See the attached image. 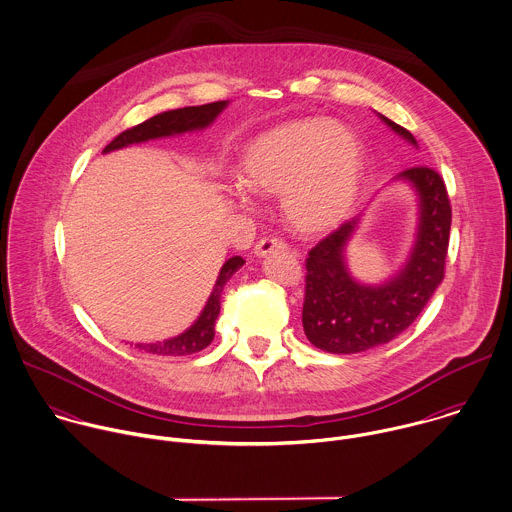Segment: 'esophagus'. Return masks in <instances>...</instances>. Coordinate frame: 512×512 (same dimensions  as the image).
<instances>
[{
  "instance_id": "1",
  "label": "esophagus",
  "mask_w": 512,
  "mask_h": 512,
  "mask_svg": "<svg viewBox=\"0 0 512 512\" xmlns=\"http://www.w3.org/2000/svg\"><path fill=\"white\" fill-rule=\"evenodd\" d=\"M253 251H255L257 257H267L275 251H287V243L281 241V239H275V237H265L255 245Z\"/></svg>"
}]
</instances>
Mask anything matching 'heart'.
Returning <instances> with one entry per match:
<instances>
[{"instance_id":"heart-1","label":"heart","mask_w":512,"mask_h":512,"mask_svg":"<svg viewBox=\"0 0 512 512\" xmlns=\"http://www.w3.org/2000/svg\"><path fill=\"white\" fill-rule=\"evenodd\" d=\"M365 175L357 133L327 117L283 121L249 139L239 181L257 195H281L287 225L301 235L337 227L353 209ZM245 201L241 191H235Z\"/></svg>"}]
</instances>
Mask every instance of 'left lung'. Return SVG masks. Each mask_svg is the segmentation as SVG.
I'll return each mask as SVG.
<instances>
[{"instance_id":"obj_1","label":"left lung","mask_w":512,"mask_h":512,"mask_svg":"<svg viewBox=\"0 0 512 512\" xmlns=\"http://www.w3.org/2000/svg\"><path fill=\"white\" fill-rule=\"evenodd\" d=\"M379 117L417 145L405 127L385 115ZM397 179L407 181L419 197V227L411 255L395 277L383 285H363L351 277L345 249L359 217L343 223L309 251L303 329L321 351L351 355L393 341L413 325L445 277L453 217L445 181L427 165L405 169Z\"/></svg>"}]
</instances>
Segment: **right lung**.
I'll use <instances>...</instances> for the list:
<instances>
[{"label":"right lung","instance_id":"right-lung-1","mask_svg":"<svg viewBox=\"0 0 512 512\" xmlns=\"http://www.w3.org/2000/svg\"><path fill=\"white\" fill-rule=\"evenodd\" d=\"M229 101H213L207 105H195V107H183V109H171V111H163L131 129H125L123 133H119L105 149L103 153L133 145V143H143L149 139H157V137H171V135H181L187 131H197V129H205L209 127L215 117L227 107ZM245 259L235 255L231 259L225 261V265L219 271V277L215 281V287L201 311V315L197 317V321L183 331L177 337L165 339V341H157V343H137L135 349L151 353V355H163V357H185V355H193L203 351L215 337V321L219 317L221 311V293L225 283L243 267Z\"/></svg>","mask_w":512,"mask_h":512}]
</instances>
